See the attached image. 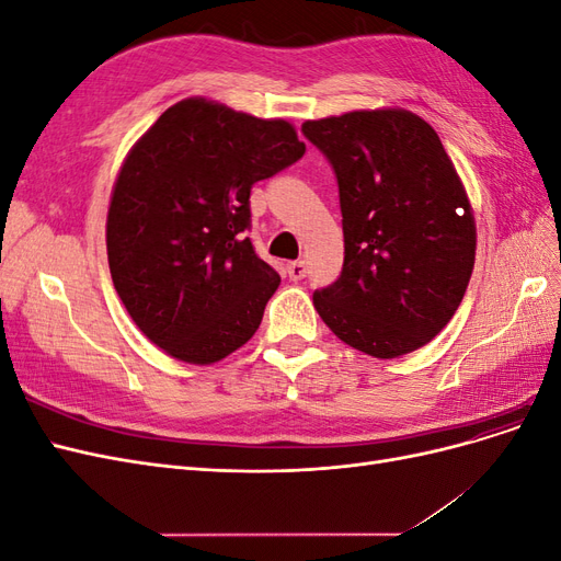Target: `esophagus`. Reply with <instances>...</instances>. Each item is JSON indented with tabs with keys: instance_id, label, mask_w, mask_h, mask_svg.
<instances>
[{
	"instance_id": "obj_1",
	"label": "esophagus",
	"mask_w": 561,
	"mask_h": 561,
	"mask_svg": "<svg viewBox=\"0 0 561 561\" xmlns=\"http://www.w3.org/2000/svg\"><path fill=\"white\" fill-rule=\"evenodd\" d=\"M287 276H290V280H301L304 276H307V264H304L301 260L290 262L287 264Z\"/></svg>"
}]
</instances>
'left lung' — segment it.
Segmentation results:
<instances>
[{
    "instance_id": "obj_1",
    "label": "left lung",
    "mask_w": 561,
    "mask_h": 561,
    "mask_svg": "<svg viewBox=\"0 0 561 561\" xmlns=\"http://www.w3.org/2000/svg\"><path fill=\"white\" fill-rule=\"evenodd\" d=\"M339 184L344 268L313 293L322 322L375 358L426 346L456 313L478 229L466 186L428 122L358 110L304 122Z\"/></svg>"
}]
</instances>
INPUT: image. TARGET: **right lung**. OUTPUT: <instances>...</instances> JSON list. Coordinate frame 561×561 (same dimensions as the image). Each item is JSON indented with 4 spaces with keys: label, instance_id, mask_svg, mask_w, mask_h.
<instances>
[{
    "label": "right lung",
    "instance_id": "1",
    "mask_svg": "<svg viewBox=\"0 0 561 561\" xmlns=\"http://www.w3.org/2000/svg\"><path fill=\"white\" fill-rule=\"evenodd\" d=\"M304 151L290 122L206 98L168 107L133 145L112 190L107 260L151 344L213 365L257 332L280 276L243 233L250 190Z\"/></svg>",
    "mask_w": 561,
    "mask_h": 561
}]
</instances>
